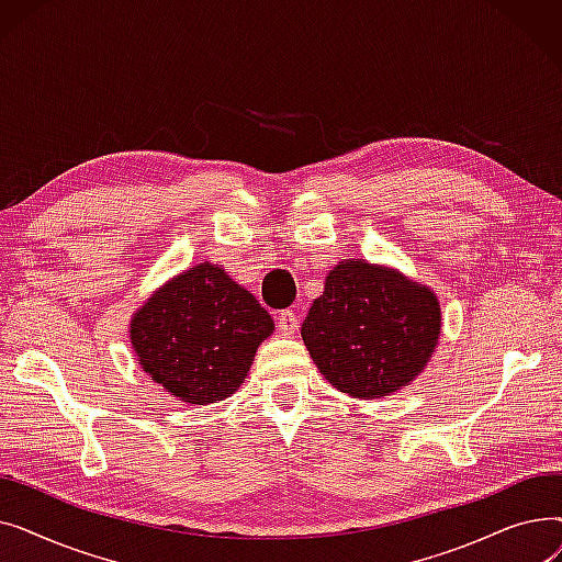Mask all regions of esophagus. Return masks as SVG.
Masks as SVG:
<instances>
[{
	"mask_svg": "<svg viewBox=\"0 0 562 562\" xmlns=\"http://www.w3.org/2000/svg\"><path fill=\"white\" fill-rule=\"evenodd\" d=\"M299 323H301V318H299V314L293 312V310H284V312L278 314V330L282 335H293V333H296L299 330Z\"/></svg>",
	"mask_w": 562,
	"mask_h": 562,
	"instance_id": "obj_1",
	"label": "esophagus"
}]
</instances>
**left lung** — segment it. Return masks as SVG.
Segmentation results:
<instances>
[{
  "label": "left lung",
  "mask_w": 562,
  "mask_h": 562,
  "mask_svg": "<svg viewBox=\"0 0 562 562\" xmlns=\"http://www.w3.org/2000/svg\"><path fill=\"white\" fill-rule=\"evenodd\" d=\"M439 328V303L426 286L367 261H341L301 335L318 371L339 392L380 398L426 367Z\"/></svg>",
  "instance_id": "8db88e82"
}]
</instances>
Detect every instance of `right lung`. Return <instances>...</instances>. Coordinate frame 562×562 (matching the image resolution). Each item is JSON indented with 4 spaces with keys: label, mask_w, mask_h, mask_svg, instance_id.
Returning a JSON list of instances; mask_svg holds the SVG:
<instances>
[{
    "label": "right lung",
    "mask_w": 562,
    "mask_h": 562,
    "mask_svg": "<svg viewBox=\"0 0 562 562\" xmlns=\"http://www.w3.org/2000/svg\"><path fill=\"white\" fill-rule=\"evenodd\" d=\"M273 318L216 263L177 276L136 312L132 346L145 373L184 403L227 398L244 382Z\"/></svg>",
    "instance_id": "right-lung-1"
}]
</instances>
